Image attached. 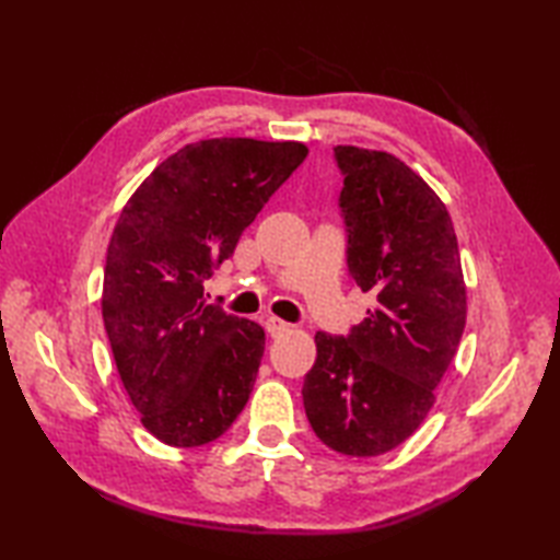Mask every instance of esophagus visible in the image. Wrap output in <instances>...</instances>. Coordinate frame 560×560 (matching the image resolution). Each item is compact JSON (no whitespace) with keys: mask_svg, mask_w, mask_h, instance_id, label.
I'll list each match as a JSON object with an SVG mask.
<instances>
[{"mask_svg":"<svg viewBox=\"0 0 560 560\" xmlns=\"http://www.w3.org/2000/svg\"><path fill=\"white\" fill-rule=\"evenodd\" d=\"M265 327H267V331H269L271 337H279V335H283V331H289V329H291V325H289V323H283V319L273 317V315L265 317Z\"/></svg>","mask_w":560,"mask_h":560,"instance_id":"34e87169","label":"esophagus"}]
</instances>
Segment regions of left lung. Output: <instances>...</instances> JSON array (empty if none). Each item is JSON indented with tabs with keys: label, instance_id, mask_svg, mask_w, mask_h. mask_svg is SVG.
<instances>
[{
	"label": "left lung",
	"instance_id": "1",
	"mask_svg": "<svg viewBox=\"0 0 560 560\" xmlns=\"http://www.w3.org/2000/svg\"><path fill=\"white\" fill-rule=\"evenodd\" d=\"M335 161L349 277L375 307L349 335L317 331L303 407L327 447L375 457L431 411L467 323V291L450 213L409 165L355 147H335Z\"/></svg>",
	"mask_w": 560,
	"mask_h": 560
}]
</instances>
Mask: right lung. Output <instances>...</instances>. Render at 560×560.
<instances>
[{"label": "right lung", "mask_w": 560, "mask_h": 560, "mask_svg": "<svg viewBox=\"0 0 560 560\" xmlns=\"http://www.w3.org/2000/svg\"><path fill=\"white\" fill-rule=\"evenodd\" d=\"M305 156L299 141H197L165 159L117 219L103 323L141 423L165 445L211 443L249 399L265 329L207 303L205 279Z\"/></svg>", "instance_id": "obj_1"}]
</instances>
